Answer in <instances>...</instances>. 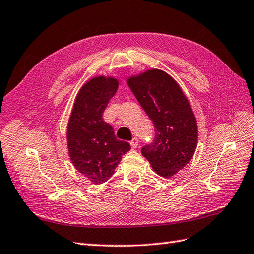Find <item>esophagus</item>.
<instances>
[{"mask_svg": "<svg viewBox=\"0 0 254 254\" xmlns=\"http://www.w3.org/2000/svg\"><path fill=\"white\" fill-rule=\"evenodd\" d=\"M130 145H131L132 148H136V147H138V145H139V140H138V138H135V136H134V138H133L131 141H130Z\"/></svg>", "mask_w": 254, "mask_h": 254, "instance_id": "1", "label": "esophagus"}]
</instances>
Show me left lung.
Instances as JSON below:
<instances>
[{"instance_id": "left-lung-1", "label": "left lung", "mask_w": 254, "mask_h": 254, "mask_svg": "<svg viewBox=\"0 0 254 254\" xmlns=\"http://www.w3.org/2000/svg\"><path fill=\"white\" fill-rule=\"evenodd\" d=\"M127 84L155 127V140L142 147V155L157 174L173 176L188 164L197 145L196 120L187 97L160 69L129 77Z\"/></svg>"}]
</instances>
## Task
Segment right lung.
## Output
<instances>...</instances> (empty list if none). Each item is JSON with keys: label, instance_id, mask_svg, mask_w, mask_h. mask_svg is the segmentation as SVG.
Returning <instances> with one entry per match:
<instances>
[{"label": "right lung", "instance_id": "obj_1", "mask_svg": "<svg viewBox=\"0 0 254 254\" xmlns=\"http://www.w3.org/2000/svg\"><path fill=\"white\" fill-rule=\"evenodd\" d=\"M119 81L97 76L80 88L67 125L70 160L93 184L107 182L122 156L130 149L128 142L116 139L113 128L102 120L106 107L118 91Z\"/></svg>", "mask_w": 254, "mask_h": 254}]
</instances>
